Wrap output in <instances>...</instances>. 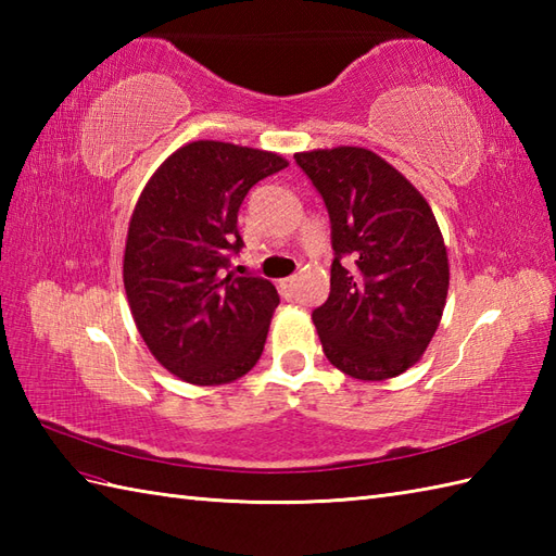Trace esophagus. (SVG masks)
<instances>
[{"mask_svg": "<svg viewBox=\"0 0 556 556\" xmlns=\"http://www.w3.org/2000/svg\"><path fill=\"white\" fill-rule=\"evenodd\" d=\"M296 277H285V279H279V289H281V293H285V296H291L293 293V289H296Z\"/></svg>", "mask_w": 556, "mask_h": 556, "instance_id": "esophagus-1", "label": "esophagus"}]
</instances>
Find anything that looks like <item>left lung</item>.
Listing matches in <instances>:
<instances>
[{"mask_svg": "<svg viewBox=\"0 0 556 556\" xmlns=\"http://www.w3.org/2000/svg\"><path fill=\"white\" fill-rule=\"evenodd\" d=\"M332 227L329 296L313 323L329 363L356 380L408 370L442 320L448 263L425 198L365 148L293 155Z\"/></svg>", "mask_w": 556, "mask_h": 556, "instance_id": "1", "label": "left lung"}]
</instances>
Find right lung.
I'll list each match as a JSON object with an SVG mask.
<instances>
[{"instance_id": "obj_1", "label": "right lung", "mask_w": 556, "mask_h": 556, "mask_svg": "<svg viewBox=\"0 0 556 556\" xmlns=\"http://www.w3.org/2000/svg\"><path fill=\"white\" fill-rule=\"evenodd\" d=\"M287 164L275 152L198 140L138 198L124 253L128 305L152 356L186 382L239 380L263 353L279 293L229 267L243 251V198Z\"/></svg>"}]
</instances>
